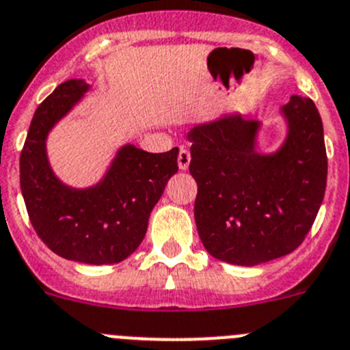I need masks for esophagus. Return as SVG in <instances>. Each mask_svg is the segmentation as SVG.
Listing matches in <instances>:
<instances>
[{
	"label": "esophagus",
	"mask_w": 350,
	"mask_h": 350,
	"mask_svg": "<svg viewBox=\"0 0 350 350\" xmlns=\"http://www.w3.org/2000/svg\"><path fill=\"white\" fill-rule=\"evenodd\" d=\"M178 168L180 170H187L189 168V163H191V154H189V150L185 149V147H180V150H178Z\"/></svg>",
	"instance_id": "obj_1"
}]
</instances>
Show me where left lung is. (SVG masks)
<instances>
[{"label": "left lung", "mask_w": 350, "mask_h": 350, "mask_svg": "<svg viewBox=\"0 0 350 350\" xmlns=\"http://www.w3.org/2000/svg\"><path fill=\"white\" fill-rule=\"evenodd\" d=\"M281 114L286 139L271 154L256 150L260 121L241 114L187 133L198 234L206 252L227 264L253 267L299 248L325 198L328 159L317 107L293 95Z\"/></svg>", "instance_id": "left-lung-1"}]
</instances>
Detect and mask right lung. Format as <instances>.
Returning <instances> with one entry per match:
<instances>
[{
  "mask_svg": "<svg viewBox=\"0 0 350 350\" xmlns=\"http://www.w3.org/2000/svg\"><path fill=\"white\" fill-rule=\"evenodd\" d=\"M90 85L69 79L34 112L21 152V189L34 230L53 253L81 264H118L139 248L152 208L178 172V149L152 154L126 144L98 184L75 189L51 170L48 133Z\"/></svg>",
  "mask_w": 350,
  "mask_h": 350,
  "instance_id": "right-lung-1",
  "label": "right lung"
}]
</instances>
